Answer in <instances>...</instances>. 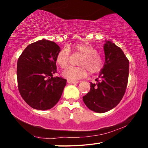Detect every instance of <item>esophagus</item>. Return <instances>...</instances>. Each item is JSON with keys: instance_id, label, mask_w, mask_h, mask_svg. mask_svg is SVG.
Masks as SVG:
<instances>
[{"instance_id": "34e87169", "label": "esophagus", "mask_w": 148, "mask_h": 148, "mask_svg": "<svg viewBox=\"0 0 148 148\" xmlns=\"http://www.w3.org/2000/svg\"><path fill=\"white\" fill-rule=\"evenodd\" d=\"M67 83H71V84H76V83H78L79 81H73V80H67Z\"/></svg>"}]
</instances>
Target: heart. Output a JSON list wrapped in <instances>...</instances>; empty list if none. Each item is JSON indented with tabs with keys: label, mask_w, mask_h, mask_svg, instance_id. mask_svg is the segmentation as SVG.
Returning <instances> with one entry per match:
<instances>
[{
	"label": "heart",
	"mask_w": 148,
	"mask_h": 148,
	"mask_svg": "<svg viewBox=\"0 0 148 148\" xmlns=\"http://www.w3.org/2000/svg\"><path fill=\"white\" fill-rule=\"evenodd\" d=\"M70 51L75 54H79L78 65L79 67H70L63 72V76L69 80L85 77L88 74H96L100 72L104 65L102 56L97 53V51L91 45L85 43L76 44L69 48ZM70 61V51L65 47L57 53L56 63L61 69H65L69 65Z\"/></svg>",
	"instance_id": "obj_1"
}]
</instances>
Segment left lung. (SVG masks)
Masks as SVG:
<instances>
[{
	"instance_id": "obj_1",
	"label": "left lung",
	"mask_w": 148,
	"mask_h": 148,
	"mask_svg": "<svg viewBox=\"0 0 148 148\" xmlns=\"http://www.w3.org/2000/svg\"><path fill=\"white\" fill-rule=\"evenodd\" d=\"M105 63L95 83L83 97L89 110L105 113L116 107L123 98L129 76V60L123 51L109 40L103 47Z\"/></svg>"
}]
</instances>
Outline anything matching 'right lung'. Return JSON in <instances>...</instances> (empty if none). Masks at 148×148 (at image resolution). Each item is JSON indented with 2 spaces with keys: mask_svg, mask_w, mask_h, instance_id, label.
<instances>
[{
  "mask_svg": "<svg viewBox=\"0 0 148 148\" xmlns=\"http://www.w3.org/2000/svg\"><path fill=\"white\" fill-rule=\"evenodd\" d=\"M60 47L55 42L39 40L28 45L17 62V82L21 97L32 108L47 110L63 93L67 80L53 77Z\"/></svg>",
  "mask_w": 148,
  "mask_h": 148,
  "instance_id": "add662e5",
  "label": "right lung"
}]
</instances>
